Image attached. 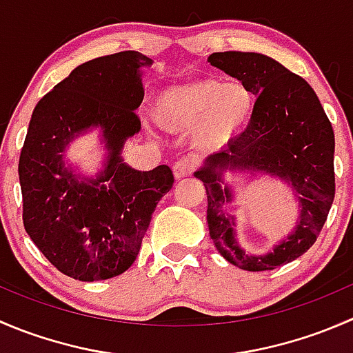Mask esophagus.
<instances>
[{
    "label": "esophagus",
    "instance_id": "34e87169",
    "mask_svg": "<svg viewBox=\"0 0 353 353\" xmlns=\"http://www.w3.org/2000/svg\"><path fill=\"white\" fill-rule=\"evenodd\" d=\"M193 167H194V163L191 162L190 159H181V160H177V162L172 165L174 177H176V179H181V177L190 176V174L193 172Z\"/></svg>",
    "mask_w": 353,
    "mask_h": 353
}]
</instances>
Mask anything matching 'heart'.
Segmentation results:
<instances>
[{"label":"heart","mask_w":353,"mask_h":353,"mask_svg":"<svg viewBox=\"0 0 353 353\" xmlns=\"http://www.w3.org/2000/svg\"><path fill=\"white\" fill-rule=\"evenodd\" d=\"M254 104V94L241 81L205 78L160 92L152 114L163 131L183 133L193 128L194 147L216 150L249 123Z\"/></svg>","instance_id":"obj_1"}]
</instances>
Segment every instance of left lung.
Here are the masks:
<instances>
[{
  "mask_svg": "<svg viewBox=\"0 0 353 353\" xmlns=\"http://www.w3.org/2000/svg\"><path fill=\"white\" fill-rule=\"evenodd\" d=\"M208 61L258 97L244 133L225 150L206 157L194 172L206 190L210 237L234 266L275 270L304 254L325 225L334 198L333 128L311 85L273 58L227 51L213 52ZM225 172L265 173L287 182L296 193L298 222L270 253L249 255L236 239L235 216L226 208L235 192L225 181Z\"/></svg>",
  "mask_w": 353,
  "mask_h": 353,
  "instance_id": "left-lung-1",
  "label": "left lung"
}]
</instances>
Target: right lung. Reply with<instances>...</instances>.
<instances>
[{
    "instance_id": "right-lung-1",
    "label": "right lung",
    "mask_w": 353,
    "mask_h": 353,
    "mask_svg": "<svg viewBox=\"0 0 353 353\" xmlns=\"http://www.w3.org/2000/svg\"><path fill=\"white\" fill-rule=\"evenodd\" d=\"M137 51L102 56L77 66L32 112L20 154L23 225L39 251L65 275L81 282L126 272L140 252L160 198L172 188V170L133 169L121 157L140 133L134 110L143 101V68ZM101 131L106 159L95 176L64 162L70 143Z\"/></svg>"
}]
</instances>
